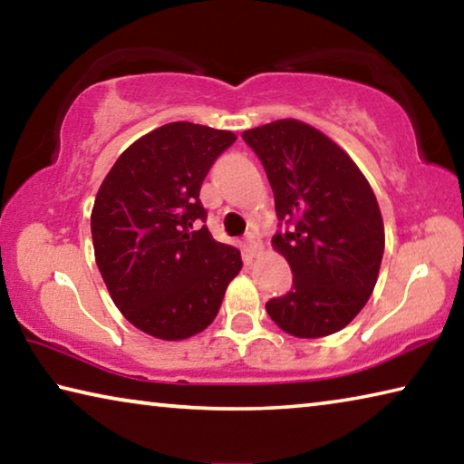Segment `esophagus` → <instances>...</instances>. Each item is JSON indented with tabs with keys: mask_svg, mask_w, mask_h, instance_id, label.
<instances>
[{
	"mask_svg": "<svg viewBox=\"0 0 464 464\" xmlns=\"http://www.w3.org/2000/svg\"><path fill=\"white\" fill-rule=\"evenodd\" d=\"M246 251H247V254H249L251 257H256V256L262 251V239L257 237L256 233H249V235H247V239H246Z\"/></svg>",
	"mask_w": 464,
	"mask_h": 464,
	"instance_id": "34e87169",
	"label": "esophagus"
}]
</instances>
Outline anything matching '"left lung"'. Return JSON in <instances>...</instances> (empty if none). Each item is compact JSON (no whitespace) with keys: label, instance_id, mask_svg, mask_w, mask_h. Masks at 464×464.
I'll return each instance as SVG.
<instances>
[{"label":"left lung","instance_id":"8db88e82","mask_svg":"<svg viewBox=\"0 0 464 464\" xmlns=\"http://www.w3.org/2000/svg\"><path fill=\"white\" fill-rule=\"evenodd\" d=\"M241 137L264 163L278 221L290 225L272 247L293 270V288L266 311L295 337L340 332L368 303L382 262L384 225L371 184L335 140L307 122L282 119Z\"/></svg>","mask_w":464,"mask_h":464}]
</instances>
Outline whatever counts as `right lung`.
<instances>
[{
    "label": "right lung",
    "mask_w": 464,
    "mask_h": 464,
    "mask_svg": "<svg viewBox=\"0 0 464 464\" xmlns=\"http://www.w3.org/2000/svg\"><path fill=\"white\" fill-rule=\"evenodd\" d=\"M235 132L169 122L124 149L92 208L96 264L116 307L163 342L200 334L241 270V254L213 239L202 179Z\"/></svg>",
    "instance_id": "right-lung-1"
}]
</instances>
